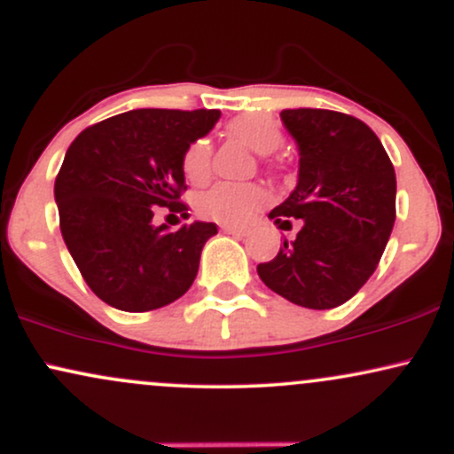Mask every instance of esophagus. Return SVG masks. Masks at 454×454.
Listing matches in <instances>:
<instances>
[{"label": "esophagus", "mask_w": 454, "mask_h": 454, "mask_svg": "<svg viewBox=\"0 0 454 454\" xmlns=\"http://www.w3.org/2000/svg\"><path fill=\"white\" fill-rule=\"evenodd\" d=\"M222 232L232 234V237H237V239H243V237H247V234H249V228L232 226V223H222Z\"/></svg>", "instance_id": "34e87169"}]
</instances>
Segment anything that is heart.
I'll return each mask as SVG.
<instances>
[{
	"label": "heart",
	"instance_id": "heart-1",
	"mask_svg": "<svg viewBox=\"0 0 454 454\" xmlns=\"http://www.w3.org/2000/svg\"><path fill=\"white\" fill-rule=\"evenodd\" d=\"M228 134L247 145L260 155L273 153L284 143V132L270 114L245 113L226 123ZM181 170L190 184H205L211 173V143L198 138L184 151ZM267 202V192L258 184H215L196 198L200 215L223 223L252 220Z\"/></svg>",
	"mask_w": 454,
	"mask_h": 454
}]
</instances>
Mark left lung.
I'll list each match as a JSON object with an SVG mask.
<instances>
[{
    "label": "left lung",
    "mask_w": 454,
    "mask_h": 454,
    "mask_svg": "<svg viewBox=\"0 0 454 454\" xmlns=\"http://www.w3.org/2000/svg\"><path fill=\"white\" fill-rule=\"evenodd\" d=\"M281 121L299 147V184L269 217L281 226L301 220V231L258 275L290 303L331 309L382 258L395 223V168L373 129L350 114L288 108Z\"/></svg>",
    "instance_id": "8db88e82"
}]
</instances>
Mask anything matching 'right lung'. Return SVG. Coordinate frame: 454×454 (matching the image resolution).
<instances>
[{"mask_svg": "<svg viewBox=\"0 0 454 454\" xmlns=\"http://www.w3.org/2000/svg\"><path fill=\"white\" fill-rule=\"evenodd\" d=\"M220 111L138 108L82 129L55 179L61 237L87 286L121 311L170 305L194 284L217 226L170 232L155 207L187 215L184 151L209 134Z\"/></svg>", "mask_w": 454, "mask_h": 454, "instance_id": "obj_1", "label": "right lung"}]
</instances>
